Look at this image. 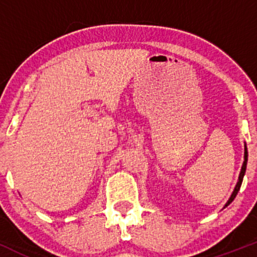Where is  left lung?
Returning <instances> with one entry per match:
<instances>
[{
	"label": "left lung",
	"mask_w": 257,
	"mask_h": 257,
	"mask_svg": "<svg viewBox=\"0 0 257 257\" xmlns=\"http://www.w3.org/2000/svg\"><path fill=\"white\" fill-rule=\"evenodd\" d=\"M246 163H247V149H246V144H244V162H243V166H241V169H240V173H239V176H238V181H237V185H235L234 190H233V192L231 194V197H229V199L227 200V203L225 204L223 208H226L227 205H229L231 203L233 202V199L235 198V196H237L238 191H239L240 186H241V182H243V178L244 175H245V170H246Z\"/></svg>",
	"instance_id": "1"
}]
</instances>
